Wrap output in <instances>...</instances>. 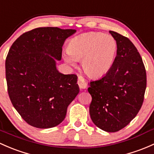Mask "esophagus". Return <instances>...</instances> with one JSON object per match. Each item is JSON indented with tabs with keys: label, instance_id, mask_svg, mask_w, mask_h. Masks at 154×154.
Listing matches in <instances>:
<instances>
[{
	"label": "esophagus",
	"instance_id": "1",
	"mask_svg": "<svg viewBox=\"0 0 154 154\" xmlns=\"http://www.w3.org/2000/svg\"><path fill=\"white\" fill-rule=\"evenodd\" d=\"M77 84H78L79 87H80V89H85L87 88V84L85 82V80L82 78V77H79L78 80H77Z\"/></svg>",
	"mask_w": 154,
	"mask_h": 154
}]
</instances>
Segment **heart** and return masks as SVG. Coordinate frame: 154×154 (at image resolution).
Masks as SVG:
<instances>
[{
	"mask_svg": "<svg viewBox=\"0 0 154 154\" xmlns=\"http://www.w3.org/2000/svg\"><path fill=\"white\" fill-rule=\"evenodd\" d=\"M117 54V43L110 35L88 32L69 40L63 54L69 66H75L81 60L82 70L91 78H99L111 71Z\"/></svg>",
	"mask_w": 154,
	"mask_h": 154,
	"instance_id": "1",
	"label": "heart"
}]
</instances>
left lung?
Listing matches in <instances>:
<instances>
[{
  "label": "left lung",
  "mask_w": 154,
  "mask_h": 154,
  "mask_svg": "<svg viewBox=\"0 0 154 154\" xmlns=\"http://www.w3.org/2000/svg\"><path fill=\"white\" fill-rule=\"evenodd\" d=\"M117 54L112 69L99 80L91 81L92 122L107 132H116L130 123L141 108L146 89L142 59L128 38L113 31Z\"/></svg>",
  "instance_id": "8db88e82"
}]
</instances>
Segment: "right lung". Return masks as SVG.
I'll return each instance as SVG.
<instances>
[{"instance_id":"obj_1","label":"right lung","mask_w":154,"mask_h":154,"mask_svg":"<svg viewBox=\"0 0 154 154\" xmlns=\"http://www.w3.org/2000/svg\"><path fill=\"white\" fill-rule=\"evenodd\" d=\"M77 32L40 27L20 35L6 60L8 93L23 119L38 128L63 121L69 105L80 92L75 74L57 69L65 40Z\"/></svg>"}]
</instances>
